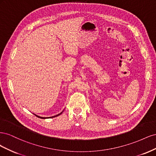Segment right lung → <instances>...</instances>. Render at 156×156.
Returning <instances> with one entry per match:
<instances>
[{"mask_svg": "<svg viewBox=\"0 0 156 156\" xmlns=\"http://www.w3.org/2000/svg\"><path fill=\"white\" fill-rule=\"evenodd\" d=\"M62 113V112H60V114H58V115H55V116H52V117H48V118H54V117H56V116H59L60 115H61ZM34 115H35V114H34ZM37 117H38V118H40V119H48V117H41V116H37V115H35Z\"/></svg>", "mask_w": 156, "mask_h": 156, "instance_id": "add662e5", "label": "right lung"}]
</instances>
